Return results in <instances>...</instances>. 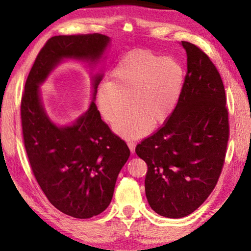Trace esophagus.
Returning a JSON list of instances; mask_svg holds the SVG:
<instances>
[{
  "instance_id": "obj_1",
  "label": "esophagus",
  "mask_w": 251,
  "mask_h": 251,
  "mask_svg": "<svg viewBox=\"0 0 251 251\" xmlns=\"http://www.w3.org/2000/svg\"><path fill=\"white\" fill-rule=\"evenodd\" d=\"M127 145H128V147H129V150H130V152H131V154H134V152H135V147H136L135 143H134V142H131V141H128V142H127Z\"/></svg>"
}]
</instances>
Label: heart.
<instances>
[{"label":"heart","mask_w":251,"mask_h":251,"mask_svg":"<svg viewBox=\"0 0 251 251\" xmlns=\"http://www.w3.org/2000/svg\"><path fill=\"white\" fill-rule=\"evenodd\" d=\"M185 70L175 58L147 50H133L123 55L112 71V80L97 88V105L108 123H115L128 105L132 108L114 127L122 137L145 135L150 127L169 120L180 100Z\"/></svg>","instance_id":"obj_1"}]
</instances>
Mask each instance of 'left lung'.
Listing matches in <instances>:
<instances>
[{
    "instance_id": "1",
    "label": "left lung",
    "mask_w": 251,
    "mask_h": 251,
    "mask_svg": "<svg viewBox=\"0 0 251 251\" xmlns=\"http://www.w3.org/2000/svg\"><path fill=\"white\" fill-rule=\"evenodd\" d=\"M187 53L184 90L163 127L136 146L146 161L145 193L157 214L182 218L214 190L229 138L226 94L219 72L206 53L181 41Z\"/></svg>"
}]
</instances>
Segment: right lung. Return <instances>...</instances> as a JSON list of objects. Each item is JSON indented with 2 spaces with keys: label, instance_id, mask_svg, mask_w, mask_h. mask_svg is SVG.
Instances as JSON below:
<instances>
[{
  "label": "right lung",
  "instance_id": "obj_1",
  "mask_svg": "<svg viewBox=\"0 0 251 251\" xmlns=\"http://www.w3.org/2000/svg\"><path fill=\"white\" fill-rule=\"evenodd\" d=\"M109 41L99 33L50 37L29 71L21 101L24 146L35 179L50 202L74 218H91L108 207L130 151L101 121L94 103L103 74L92 77L90 107L66 126H57L49 117L40 85L64 59L96 65Z\"/></svg>",
  "mask_w": 251,
  "mask_h": 251
}]
</instances>
